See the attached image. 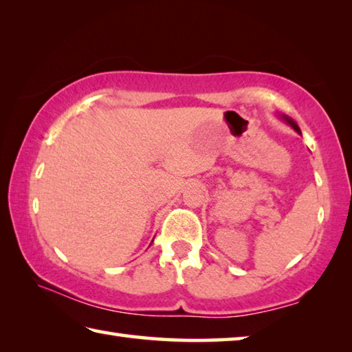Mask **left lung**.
Returning <instances> with one entry per match:
<instances>
[{"mask_svg":"<svg viewBox=\"0 0 352 352\" xmlns=\"http://www.w3.org/2000/svg\"><path fill=\"white\" fill-rule=\"evenodd\" d=\"M282 118L286 121V123L287 124H291L292 127H294V131H297L298 133H302V132H300V127L297 126V123H296V121H292L289 117H286V115H282Z\"/></svg>","mask_w":352,"mask_h":352,"instance_id":"1","label":"left lung"}]
</instances>
